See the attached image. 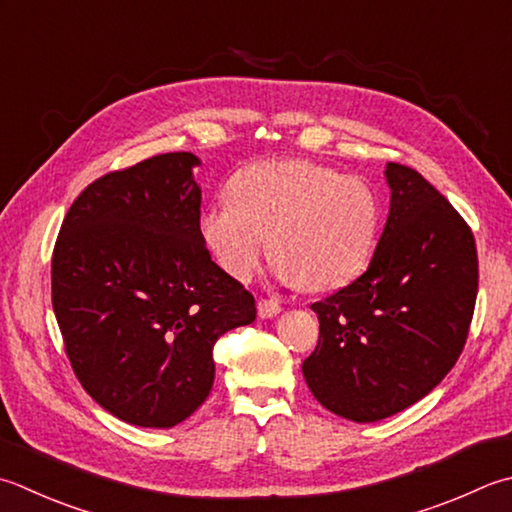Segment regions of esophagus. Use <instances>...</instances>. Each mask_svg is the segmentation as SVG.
<instances>
[{
  "label": "esophagus",
  "mask_w": 512,
  "mask_h": 512,
  "mask_svg": "<svg viewBox=\"0 0 512 512\" xmlns=\"http://www.w3.org/2000/svg\"><path fill=\"white\" fill-rule=\"evenodd\" d=\"M279 310H282V304H279V299H275V297H268V299L262 297L257 302V315L262 319H270V317L279 315Z\"/></svg>",
  "instance_id": "obj_1"
}]
</instances>
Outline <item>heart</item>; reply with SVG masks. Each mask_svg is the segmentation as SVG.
Instances as JSON below:
<instances>
[{
  "mask_svg": "<svg viewBox=\"0 0 512 512\" xmlns=\"http://www.w3.org/2000/svg\"><path fill=\"white\" fill-rule=\"evenodd\" d=\"M233 193L199 215V237L219 268L246 282L273 248V270L286 284L342 288L368 266L379 235V197L362 177L306 159L244 168Z\"/></svg>",
  "mask_w": 512,
  "mask_h": 512,
  "instance_id": "1",
  "label": "heart"
}]
</instances>
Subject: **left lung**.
<instances>
[{"label":"left lung","mask_w":512,"mask_h":512,"mask_svg":"<svg viewBox=\"0 0 512 512\" xmlns=\"http://www.w3.org/2000/svg\"><path fill=\"white\" fill-rule=\"evenodd\" d=\"M390 210L368 268L313 308L310 393L350 422H379L426 397L462 355L477 299L473 230L417 170L386 166Z\"/></svg>","instance_id":"obj_1"}]
</instances>
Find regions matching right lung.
<instances>
[{"instance_id": "1", "label": "right lung", "mask_w": 512, "mask_h": 512, "mask_svg": "<svg viewBox=\"0 0 512 512\" xmlns=\"http://www.w3.org/2000/svg\"><path fill=\"white\" fill-rule=\"evenodd\" d=\"M193 153L88 184L59 228L50 286L75 377L122 422L173 428L213 388V346L255 322V297L199 237Z\"/></svg>"}]
</instances>
